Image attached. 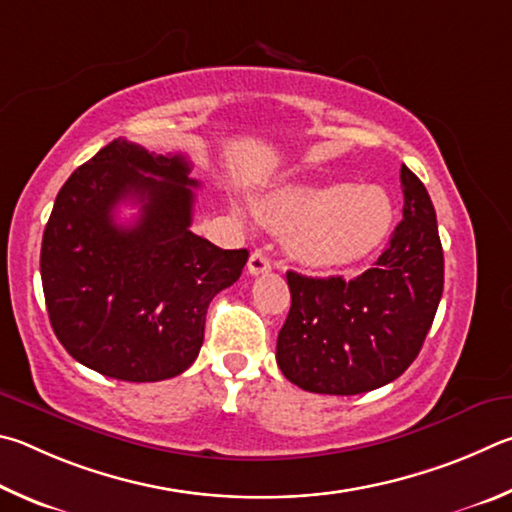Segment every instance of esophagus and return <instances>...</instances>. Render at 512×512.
Instances as JSON below:
<instances>
[{
	"instance_id": "esophagus-1",
	"label": "esophagus",
	"mask_w": 512,
	"mask_h": 512,
	"mask_svg": "<svg viewBox=\"0 0 512 512\" xmlns=\"http://www.w3.org/2000/svg\"><path fill=\"white\" fill-rule=\"evenodd\" d=\"M247 270H249V274H251V276L265 274V272H270V270H272V261H270V258L265 256V251L256 249V251H251L249 263H247Z\"/></svg>"
}]
</instances>
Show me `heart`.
<instances>
[{"instance_id":"b5f03b06","label":"heart","mask_w":512,"mask_h":512,"mask_svg":"<svg viewBox=\"0 0 512 512\" xmlns=\"http://www.w3.org/2000/svg\"><path fill=\"white\" fill-rule=\"evenodd\" d=\"M251 215L247 206H236ZM261 215L276 231L290 233L288 249L315 270H337L369 256L393 224L391 197L380 186L319 182L283 186L265 197Z\"/></svg>"}]
</instances>
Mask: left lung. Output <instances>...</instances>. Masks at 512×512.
<instances>
[{"label": "left lung", "mask_w": 512, "mask_h": 512, "mask_svg": "<svg viewBox=\"0 0 512 512\" xmlns=\"http://www.w3.org/2000/svg\"><path fill=\"white\" fill-rule=\"evenodd\" d=\"M402 220L371 270L344 281L288 272L290 315L276 362L297 387L355 396L400 378L416 360L443 294V247L425 184L400 168Z\"/></svg>", "instance_id": "left-lung-1"}]
</instances>
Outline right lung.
<instances>
[{
	"label": "right lung",
	"instance_id": "obj_1",
	"mask_svg": "<svg viewBox=\"0 0 512 512\" xmlns=\"http://www.w3.org/2000/svg\"><path fill=\"white\" fill-rule=\"evenodd\" d=\"M191 164L114 139L60 188L44 227L40 274L53 333L76 362L123 382L184 373L204 342L206 310L236 283L247 249L191 231ZM140 204L119 225L115 206Z\"/></svg>",
	"mask_w": 512,
	"mask_h": 512
}]
</instances>
